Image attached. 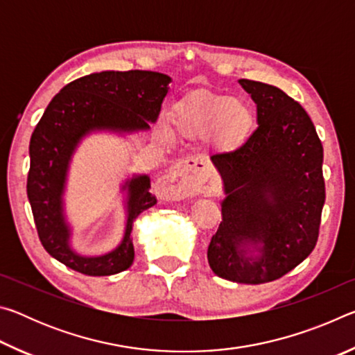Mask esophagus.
<instances>
[{"label": "esophagus", "instance_id": "1", "mask_svg": "<svg viewBox=\"0 0 355 355\" xmlns=\"http://www.w3.org/2000/svg\"><path fill=\"white\" fill-rule=\"evenodd\" d=\"M203 182L205 180L199 169L191 161H184L161 177L156 188L161 196L177 199V197H188L200 192Z\"/></svg>", "mask_w": 355, "mask_h": 355}]
</instances>
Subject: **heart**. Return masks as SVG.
<instances>
[{
  "label": "heart",
  "instance_id": "1",
  "mask_svg": "<svg viewBox=\"0 0 355 355\" xmlns=\"http://www.w3.org/2000/svg\"><path fill=\"white\" fill-rule=\"evenodd\" d=\"M254 122L250 106L224 95H196L178 103L172 111V125L182 137L208 135L218 150H232L248 136Z\"/></svg>",
  "mask_w": 355,
  "mask_h": 355
}]
</instances>
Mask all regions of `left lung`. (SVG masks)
<instances>
[{"instance_id": "obj_1", "label": "left lung", "mask_w": 355, "mask_h": 355, "mask_svg": "<svg viewBox=\"0 0 355 355\" xmlns=\"http://www.w3.org/2000/svg\"><path fill=\"white\" fill-rule=\"evenodd\" d=\"M239 84L255 101L258 127L238 148L211 156L225 199L208 263L222 279L258 285L284 277L315 249L326 200L322 144L284 91Z\"/></svg>"}]
</instances>
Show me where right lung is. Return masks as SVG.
Wrapping results in <instances>:
<instances>
[{"mask_svg":"<svg viewBox=\"0 0 355 355\" xmlns=\"http://www.w3.org/2000/svg\"><path fill=\"white\" fill-rule=\"evenodd\" d=\"M171 78L158 71H100L78 78L61 89L46 106L29 142L26 192L35 228L45 250L65 266L86 275L122 272L135 260L133 222L153 207L150 178L128 180L127 225L122 243L110 254L83 257L70 248V227L64 218L62 194L69 164L84 136L95 130L139 131L156 122L169 91Z\"/></svg>","mask_w":355,"mask_h":355,"instance_id":"add662e5","label":"right lung"}]
</instances>
